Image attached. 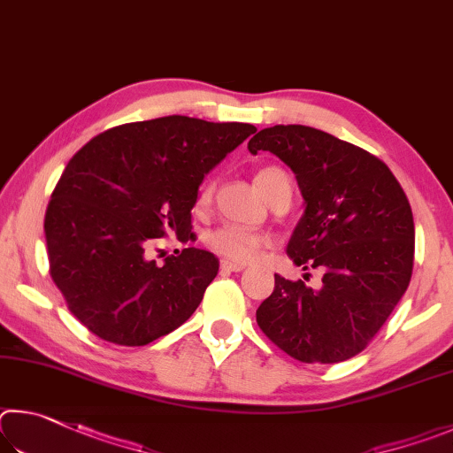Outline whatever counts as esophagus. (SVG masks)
Wrapping results in <instances>:
<instances>
[{"instance_id":"obj_1","label":"esophagus","mask_w":453,"mask_h":453,"mask_svg":"<svg viewBox=\"0 0 453 453\" xmlns=\"http://www.w3.org/2000/svg\"><path fill=\"white\" fill-rule=\"evenodd\" d=\"M247 266L244 263H234V260H220V271L222 273H241Z\"/></svg>"}]
</instances>
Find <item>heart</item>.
<instances>
[{"instance_id": "1", "label": "heart", "mask_w": 453, "mask_h": 453, "mask_svg": "<svg viewBox=\"0 0 453 453\" xmlns=\"http://www.w3.org/2000/svg\"><path fill=\"white\" fill-rule=\"evenodd\" d=\"M282 179H288V177L287 173L279 169V166H265V169H260L257 173L255 182L260 188V193L266 196L268 190H271L276 182ZM209 196H211V187L204 185L201 188V195H198V204H204L209 201ZM265 242H266L265 234L249 231V228H242L239 225H222L204 234V244L212 252H217V255L231 260H242V263L244 260L255 258L260 252V249L265 247Z\"/></svg>"}]
</instances>
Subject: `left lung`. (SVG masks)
I'll list each match as a JSON object with an SVG mask.
<instances>
[{"mask_svg": "<svg viewBox=\"0 0 453 453\" xmlns=\"http://www.w3.org/2000/svg\"><path fill=\"white\" fill-rule=\"evenodd\" d=\"M296 174L306 209L288 242L295 265L324 273L319 287L274 274L257 311L260 330L295 360L336 364L360 354L406 292L414 217L388 165L304 125H274L249 141Z\"/></svg>", "mask_w": 453, "mask_h": 453, "instance_id": "1", "label": "left lung"}]
</instances>
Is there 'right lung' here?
<instances>
[{
    "instance_id": "obj_1",
    "label": "right lung",
    "mask_w": 453,
    "mask_h": 453,
    "mask_svg": "<svg viewBox=\"0 0 453 453\" xmlns=\"http://www.w3.org/2000/svg\"><path fill=\"white\" fill-rule=\"evenodd\" d=\"M255 131L169 115L113 127L77 150L43 226L51 279L87 330L145 346L190 319L217 257L190 247L158 266L145 250L173 233L187 239L204 174Z\"/></svg>"
}]
</instances>
